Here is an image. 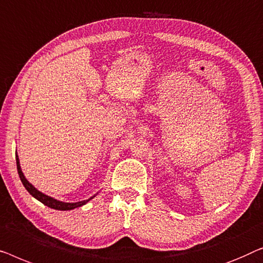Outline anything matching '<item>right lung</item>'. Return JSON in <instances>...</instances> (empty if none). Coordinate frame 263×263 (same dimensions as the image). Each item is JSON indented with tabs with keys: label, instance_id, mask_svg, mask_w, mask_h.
Returning a JSON list of instances; mask_svg holds the SVG:
<instances>
[{
	"label": "right lung",
	"instance_id": "obj_1",
	"mask_svg": "<svg viewBox=\"0 0 263 263\" xmlns=\"http://www.w3.org/2000/svg\"><path fill=\"white\" fill-rule=\"evenodd\" d=\"M16 165H17V173H19V176H20V180L22 184H24L26 190L29 194L32 195V197H34L36 200H39L40 202H43L44 205H46L47 207H50V209H53V210H59V211H69V210H73V209H77V207H81L83 205H86L88 201L91 200L95 195L93 197L87 199V200H82V201H77V202H64V201H59L57 199L54 198H51L49 195L42 193V192L36 190V188L33 186L32 183H29L27 179H26L24 173H22L21 167H20V161H19V156L16 155Z\"/></svg>",
	"mask_w": 263,
	"mask_h": 263
}]
</instances>
